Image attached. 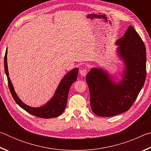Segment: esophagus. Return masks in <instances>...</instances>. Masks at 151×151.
<instances>
[{"instance_id": "obj_1", "label": "esophagus", "mask_w": 151, "mask_h": 151, "mask_svg": "<svg viewBox=\"0 0 151 151\" xmlns=\"http://www.w3.org/2000/svg\"><path fill=\"white\" fill-rule=\"evenodd\" d=\"M80 73L83 76H85L86 75V73H87V70H86V68H81L80 70Z\"/></svg>"}]
</instances>
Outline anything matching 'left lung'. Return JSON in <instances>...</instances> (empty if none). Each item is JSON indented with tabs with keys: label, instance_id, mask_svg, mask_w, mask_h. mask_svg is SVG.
<instances>
[{
	"label": "left lung",
	"instance_id": "obj_1",
	"mask_svg": "<svg viewBox=\"0 0 151 151\" xmlns=\"http://www.w3.org/2000/svg\"><path fill=\"white\" fill-rule=\"evenodd\" d=\"M116 45L124 64L122 78L116 83L103 68H93L86 76L93 112L99 116H112L131 108L144 85L147 76L146 48L132 26Z\"/></svg>",
	"mask_w": 151,
	"mask_h": 151
}]
</instances>
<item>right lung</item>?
<instances>
[{
	"mask_svg": "<svg viewBox=\"0 0 151 151\" xmlns=\"http://www.w3.org/2000/svg\"><path fill=\"white\" fill-rule=\"evenodd\" d=\"M4 70L7 77V80H8L10 91H11V93L15 102L22 109H23L24 111L32 114V115L43 119L55 118V117L58 116L60 114L63 113V112L65 111L66 108V104H67L68 94L69 89L71 85H73V83L77 79L78 73V68H74V69L66 74L65 76L61 80L59 85H58L54 96L45 105L40 107H32L25 104L19 98L17 93H15L13 85H12L9 75L8 65H7V48L4 55Z\"/></svg>",
	"mask_w": 151,
	"mask_h": 151,
	"instance_id": "1",
	"label": "right lung"
}]
</instances>
